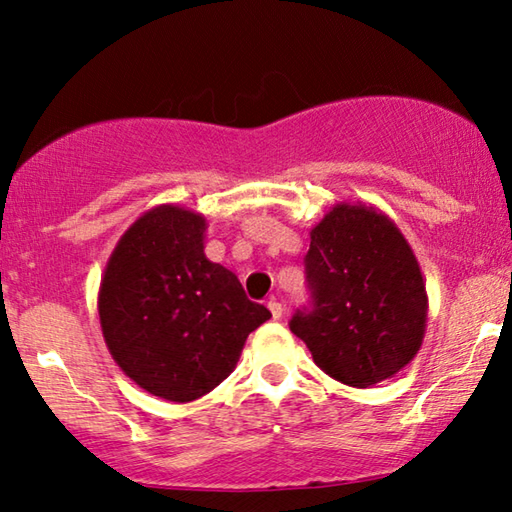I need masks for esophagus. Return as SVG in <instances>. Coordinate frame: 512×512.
Listing matches in <instances>:
<instances>
[{
	"mask_svg": "<svg viewBox=\"0 0 512 512\" xmlns=\"http://www.w3.org/2000/svg\"><path fill=\"white\" fill-rule=\"evenodd\" d=\"M268 309H271L273 320H280V318H282V305H280V302H277L275 298L268 300Z\"/></svg>",
	"mask_w": 512,
	"mask_h": 512,
	"instance_id": "obj_1",
	"label": "esophagus"
}]
</instances>
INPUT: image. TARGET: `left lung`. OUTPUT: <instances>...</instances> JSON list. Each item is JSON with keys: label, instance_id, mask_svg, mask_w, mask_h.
I'll return each instance as SVG.
<instances>
[{"label": "left lung", "instance_id": "1", "mask_svg": "<svg viewBox=\"0 0 512 512\" xmlns=\"http://www.w3.org/2000/svg\"><path fill=\"white\" fill-rule=\"evenodd\" d=\"M309 305L291 332L336 381L368 388L418 354L427 291L413 250L375 207L336 205L314 230L305 255Z\"/></svg>", "mask_w": 512, "mask_h": 512}]
</instances>
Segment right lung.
Wrapping results in <instances>:
<instances>
[{
	"instance_id": "right-lung-1",
	"label": "right lung",
	"mask_w": 512,
	"mask_h": 512,
	"mask_svg": "<svg viewBox=\"0 0 512 512\" xmlns=\"http://www.w3.org/2000/svg\"><path fill=\"white\" fill-rule=\"evenodd\" d=\"M205 219L160 205L140 216L101 280L99 318L117 366L169 402H192L230 375L271 311L203 253Z\"/></svg>"
}]
</instances>
